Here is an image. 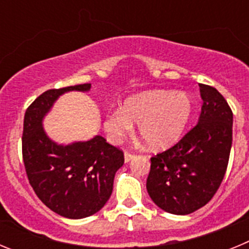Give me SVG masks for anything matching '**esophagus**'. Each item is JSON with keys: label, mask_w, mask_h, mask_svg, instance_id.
<instances>
[{"label": "esophagus", "mask_w": 249, "mask_h": 249, "mask_svg": "<svg viewBox=\"0 0 249 249\" xmlns=\"http://www.w3.org/2000/svg\"><path fill=\"white\" fill-rule=\"evenodd\" d=\"M133 158H135V155L131 153V152H126V153H124V162H126V163H128L129 160H132Z\"/></svg>", "instance_id": "1"}]
</instances>
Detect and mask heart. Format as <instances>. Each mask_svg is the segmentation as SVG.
<instances>
[{"mask_svg": "<svg viewBox=\"0 0 249 249\" xmlns=\"http://www.w3.org/2000/svg\"><path fill=\"white\" fill-rule=\"evenodd\" d=\"M193 113V101L186 92L147 91L127 98L122 108L106 114L103 128L108 140L118 143L138 124L141 140L152 149L177 143Z\"/></svg>", "mask_w": 249, "mask_h": 249, "instance_id": "obj_1", "label": "heart"}]
</instances>
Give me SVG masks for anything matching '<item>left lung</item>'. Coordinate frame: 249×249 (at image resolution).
<instances>
[{
    "label": "left lung",
    "instance_id": "obj_1",
    "mask_svg": "<svg viewBox=\"0 0 249 249\" xmlns=\"http://www.w3.org/2000/svg\"><path fill=\"white\" fill-rule=\"evenodd\" d=\"M198 123L178 143L151 158L147 192L160 210L190 214L221 186L232 147L233 113L214 87L199 85Z\"/></svg>",
    "mask_w": 249,
    "mask_h": 249
}]
</instances>
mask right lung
<instances>
[{
	"instance_id": "add662e5",
	"label": "right lung",
	"mask_w": 249,
	"mask_h": 249,
	"mask_svg": "<svg viewBox=\"0 0 249 249\" xmlns=\"http://www.w3.org/2000/svg\"><path fill=\"white\" fill-rule=\"evenodd\" d=\"M89 89L91 83L48 89L31 103L23 120L22 156L30 184L51 211L71 219L89 217L105 206L124 162L123 152L102 136L63 146L43 129V118L61 94Z\"/></svg>"
}]
</instances>
